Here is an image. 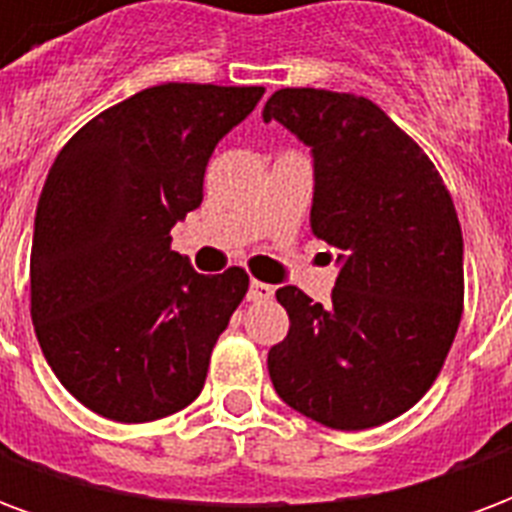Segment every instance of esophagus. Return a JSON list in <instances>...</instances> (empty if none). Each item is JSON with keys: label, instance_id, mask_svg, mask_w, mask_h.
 <instances>
[{"label": "esophagus", "instance_id": "1", "mask_svg": "<svg viewBox=\"0 0 512 512\" xmlns=\"http://www.w3.org/2000/svg\"><path fill=\"white\" fill-rule=\"evenodd\" d=\"M271 296H274V288H271V285L252 279V285H249V301H268Z\"/></svg>", "mask_w": 512, "mask_h": 512}]
</instances>
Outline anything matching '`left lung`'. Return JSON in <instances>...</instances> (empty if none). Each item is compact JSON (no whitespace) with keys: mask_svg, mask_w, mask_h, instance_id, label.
Here are the masks:
<instances>
[{"mask_svg":"<svg viewBox=\"0 0 512 512\" xmlns=\"http://www.w3.org/2000/svg\"><path fill=\"white\" fill-rule=\"evenodd\" d=\"M315 156L312 235L340 249L323 307L279 288L288 337L268 351L277 395L304 417L365 430L439 378L463 315V235L436 164L365 95L285 87L268 98Z\"/></svg>","mask_w":512,"mask_h":512,"instance_id":"1","label":"left lung"}]
</instances>
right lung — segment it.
Instances as JSON below:
<instances>
[{
    "label": "right lung",
    "mask_w": 512,
    "mask_h": 512,
    "mask_svg": "<svg viewBox=\"0 0 512 512\" xmlns=\"http://www.w3.org/2000/svg\"><path fill=\"white\" fill-rule=\"evenodd\" d=\"M263 93L147 87L95 115L51 164L32 235L29 315L54 376L95 414L153 422L202 392L249 274H197L172 252L169 230L200 205L213 147Z\"/></svg>",
    "instance_id": "right-lung-1"
}]
</instances>
